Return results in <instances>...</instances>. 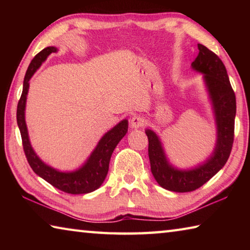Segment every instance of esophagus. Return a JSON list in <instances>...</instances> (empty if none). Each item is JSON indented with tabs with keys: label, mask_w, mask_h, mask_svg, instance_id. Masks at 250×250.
Here are the masks:
<instances>
[{
	"label": "esophagus",
	"mask_w": 250,
	"mask_h": 250,
	"mask_svg": "<svg viewBox=\"0 0 250 250\" xmlns=\"http://www.w3.org/2000/svg\"><path fill=\"white\" fill-rule=\"evenodd\" d=\"M130 124H131V126L134 129L137 128H142V126H145L146 125V119L141 116H133L132 118L130 119Z\"/></svg>",
	"instance_id": "34e87169"
}]
</instances>
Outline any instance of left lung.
I'll return each mask as SVG.
<instances>
[{"mask_svg": "<svg viewBox=\"0 0 250 250\" xmlns=\"http://www.w3.org/2000/svg\"><path fill=\"white\" fill-rule=\"evenodd\" d=\"M197 47L200 52L192 62V68L204 74L216 117L217 142L213 154L204 164L193 170H177L167 162L158 135L151 130L146 131L152 174L160 186L172 192H192L204 185L225 166L234 143L236 97L225 65L204 45L198 44Z\"/></svg>", "mask_w": 250, "mask_h": 250, "instance_id": "obj_1", "label": "left lung"}]
</instances>
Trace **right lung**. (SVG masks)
<instances>
[{
  "label": "right lung",
  "mask_w": 250,
  "mask_h": 250,
  "mask_svg": "<svg viewBox=\"0 0 250 250\" xmlns=\"http://www.w3.org/2000/svg\"><path fill=\"white\" fill-rule=\"evenodd\" d=\"M55 52H57V48L53 47V46L41 50L32 59L26 74H25L23 91L18 104V111H16V119H18L21 137H22L24 153L26 155L28 164L33 168V171L42 179L52 184L54 188L68 194L90 193L100 188V185L104 183L109 170V162L112 152L128 131V121L122 120L115 128L108 131L101 138L98 146H96L87 162L77 171L70 173L59 172L42 162V160L35 154L28 140L27 128L26 124H25V104H26L29 79L42 65V62L47 58L48 55Z\"/></svg>",
  "instance_id": "1"
}]
</instances>
